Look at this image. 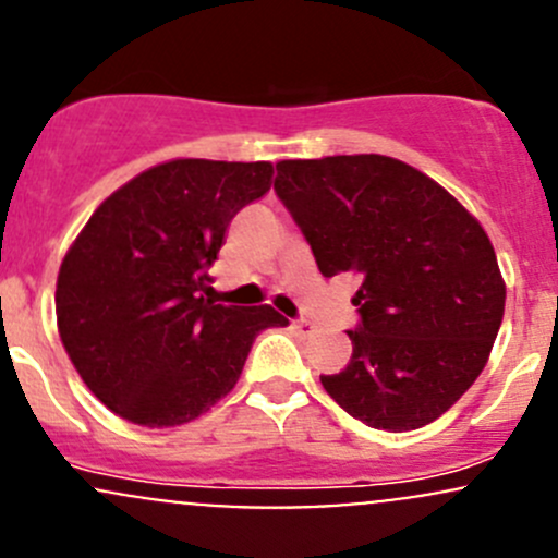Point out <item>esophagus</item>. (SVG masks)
Returning a JSON list of instances; mask_svg holds the SVG:
<instances>
[{
    "instance_id": "1",
    "label": "esophagus",
    "mask_w": 558,
    "mask_h": 558,
    "mask_svg": "<svg viewBox=\"0 0 558 558\" xmlns=\"http://www.w3.org/2000/svg\"><path fill=\"white\" fill-rule=\"evenodd\" d=\"M291 328H294L296 333H302V337H313V331H315V326L310 324V320H304V318L291 320Z\"/></svg>"
}]
</instances>
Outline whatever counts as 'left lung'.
Here are the masks:
<instances>
[{"label":"left lung","instance_id":"left-lung-1","mask_svg":"<svg viewBox=\"0 0 558 558\" xmlns=\"http://www.w3.org/2000/svg\"><path fill=\"white\" fill-rule=\"evenodd\" d=\"M275 192L320 272L361 280L353 355L320 377L324 390L377 430H417L449 412L489 361L506 313V280L476 216L385 155L280 160Z\"/></svg>","mask_w":558,"mask_h":558}]
</instances>
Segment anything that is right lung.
<instances>
[{
    "label": "right lung",
    "instance_id": "add662e5",
    "mask_svg": "<svg viewBox=\"0 0 558 558\" xmlns=\"http://www.w3.org/2000/svg\"><path fill=\"white\" fill-rule=\"evenodd\" d=\"M272 162L179 160L138 173L93 210L56 283L58 333L93 396L141 427L201 417L238 385L269 304L221 307L205 269Z\"/></svg>",
    "mask_w": 558,
    "mask_h": 558
}]
</instances>
